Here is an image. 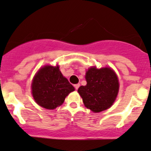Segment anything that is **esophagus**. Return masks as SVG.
Wrapping results in <instances>:
<instances>
[{"label": "esophagus", "mask_w": 151, "mask_h": 151, "mask_svg": "<svg viewBox=\"0 0 151 151\" xmlns=\"http://www.w3.org/2000/svg\"><path fill=\"white\" fill-rule=\"evenodd\" d=\"M80 85L78 83V84L74 85V88H75L76 90H77V89H78V88H79V87H80Z\"/></svg>", "instance_id": "obj_1"}]
</instances>
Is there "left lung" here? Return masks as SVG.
<instances>
[{
  "instance_id": "1",
  "label": "left lung",
  "mask_w": 151,
  "mask_h": 151,
  "mask_svg": "<svg viewBox=\"0 0 151 151\" xmlns=\"http://www.w3.org/2000/svg\"><path fill=\"white\" fill-rule=\"evenodd\" d=\"M87 85L80 86L78 93L88 109L99 112L109 109L118 96L119 82L110 67L88 68L85 74Z\"/></svg>"
}]
</instances>
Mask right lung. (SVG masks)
Returning a JSON list of instances; mask_svg holds the SVG:
<instances>
[{
  "mask_svg": "<svg viewBox=\"0 0 151 151\" xmlns=\"http://www.w3.org/2000/svg\"><path fill=\"white\" fill-rule=\"evenodd\" d=\"M31 89L35 101L47 109L60 106L67 96L74 91L73 85L60 72L58 66L47 65L35 74Z\"/></svg>",
  "mask_w": 151,
  "mask_h": 151,
  "instance_id": "add662e5",
  "label": "right lung"
}]
</instances>
